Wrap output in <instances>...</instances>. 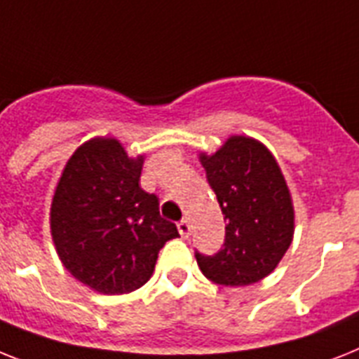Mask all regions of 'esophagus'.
<instances>
[{"mask_svg": "<svg viewBox=\"0 0 359 359\" xmlns=\"http://www.w3.org/2000/svg\"><path fill=\"white\" fill-rule=\"evenodd\" d=\"M177 231H180V235H182L183 238H187V236L191 235V224L187 220L177 222Z\"/></svg>", "mask_w": 359, "mask_h": 359, "instance_id": "34e87169", "label": "esophagus"}]
</instances>
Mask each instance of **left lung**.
<instances>
[{
    "instance_id": "left-lung-1",
    "label": "left lung",
    "mask_w": 359,
    "mask_h": 359,
    "mask_svg": "<svg viewBox=\"0 0 359 359\" xmlns=\"http://www.w3.org/2000/svg\"><path fill=\"white\" fill-rule=\"evenodd\" d=\"M200 163L226 222L224 248L212 257L196 253L201 273L224 286L259 283L279 266L295 231L279 163L248 135H231L215 154L200 152Z\"/></svg>"
}]
</instances>
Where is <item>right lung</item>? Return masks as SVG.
Segmentation results:
<instances>
[{"instance_id":"right-lung-1","label":"right lung","mask_w":359,"mask_h":359,"mask_svg":"<svg viewBox=\"0 0 359 359\" xmlns=\"http://www.w3.org/2000/svg\"><path fill=\"white\" fill-rule=\"evenodd\" d=\"M144 156L130 158L119 139L80 144L58 177L49 211L64 268L88 288L123 295L152 277L159 250L177 238L159 200L141 189Z\"/></svg>"}]
</instances>
